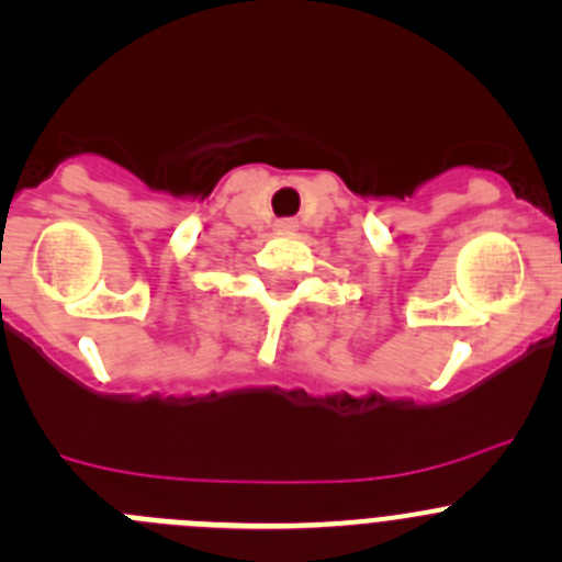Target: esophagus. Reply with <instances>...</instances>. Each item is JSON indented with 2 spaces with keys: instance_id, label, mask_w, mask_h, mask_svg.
Here are the masks:
<instances>
[{
  "instance_id": "esophagus-1",
  "label": "esophagus",
  "mask_w": 562,
  "mask_h": 562,
  "mask_svg": "<svg viewBox=\"0 0 562 562\" xmlns=\"http://www.w3.org/2000/svg\"><path fill=\"white\" fill-rule=\"evenodd\" d=\"M277 227H280V229H293V227H296V222H293V218H282V222H277Z\"/></svg>"
}]
</instances>
